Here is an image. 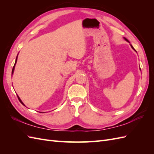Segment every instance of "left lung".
Masks as SVG:
<instances>
[{"label": "left lung", "instance_id": "1", "mask_svg": "<svg viewBox=\"0 0 154 154\" xmlns=\"http://www.w3.org/2000/svg\"><path fill=\"white\" fill-rule=\"evenodd\" d=\"M124 39H125L126 41H127V42H129V43H130V42H129V41H128V40L127 38H124ZM130 46H131V48H132V49H134L135 51H136V50H135V49L133 48V46H132L131 44H130Z\"/></svg>", "mask_w": 154, "mask_h": 154}]
</instances>
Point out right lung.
Here are the masks:
<instances>
[{
	"instance_id": "obj_1",
	"label": "right lung",
	"mask_w": 154,
	"mask_h": 154,
	"mask_svg": "<svg viewBox=\"0 0 154 154\" xmlns=\"http://www.w3.org/2000/svg\"><path fill=\"white\" fill-rule=\"evenodd\" d=\"M17 57H18V56L17 57V58H16V60H15V65H14V66H13V69H12V72H11V74H13V72H14V69H15V65H16V63H17ZM17 97H18V100H19V101H20V103H22V104H23L24 105V106H25V105L23 103V102L21 101V100H20V98L19 97H18V96L17 95Z\"/></svg>"
}]
</instances>
